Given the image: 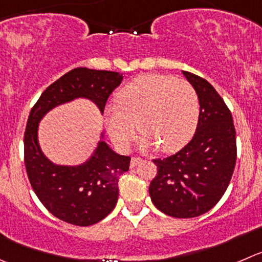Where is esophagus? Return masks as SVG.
Here are the masks:
<instances>
[{
	"label": "esophagus",
	"instance_id": "1",
	"mask_svg": "<svg viewBox=\"0 0 262 262\" xmlns=\"http://www.w3.org/2000/svg\"><path fill=\"white\" fill-rule=\"evenodd\" d=\"M141 161H142V159H139V157H132V160H130V167L137 166V165H138Z\"/></svg>",
	"mask_w": 262,
	"mask_h": 262
}]
</instances>
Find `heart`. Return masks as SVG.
<instances>
[{
  "label": "heart",
  "instance_id": "b5f03b06",
  "mask_svg": "<svg viewBox=\"0 0 262 262\" xmlns=\"http://www.w3.org/2000/svg\"><path fill=\"white\" fill-rule=\"evenodd\" d=\"M119 105L105 108L111 141L126 151L136 138L137 125L143 148L156 144L164 152L182 148L192 137L200 114L197 92L189 82L169 75L144 74L119 92Z\"/></svg>",
  "mask_w": 262,
  "mask_h": 262
}]
</instances>
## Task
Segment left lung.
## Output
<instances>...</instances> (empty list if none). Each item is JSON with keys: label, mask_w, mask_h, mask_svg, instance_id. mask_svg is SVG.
I'll use <instances>...</instances> for the list:
<instances>
[{"label": "left lung", "mask_w": 262, "mask_h": 262, "mask_svg": "<svg viewBox=\"0 0 262 262\" xmlns=\"http://www.w3.org/2000/svg\"><path fill=\"white\" fill-rule=\"evenodd\" d=\"M197 92L200 116L189 143L166 159H156L157 175L148 192L155 206L179 219L211 210L227 190L237 160L232 114L204 78L182 72Z\"/></svg>", "instance_id": "8db88e82"}]
</instances>
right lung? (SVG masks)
I'll return each mask as SVG.
<instances>
[{
	"label": "right lung",
	"instance_id": "1",
	"mask_svg": "<svg viewBox=\"0 0 262 262\" xmlns=\"http://www.w3.org/2000/svg\"><path fill=\"white\" fill-rule=\"evenodd\" d=\"M123 80V74L77 68L50 85L33 106L24 134L27 174L43 206L57 219L88 227L105 219L118 202V182L129 170L130 157L116 154L101 133L92 156L80 165H58L39 146L38 126L52 108L77 98L95 103L101 114L106 101Z\"/></svg>",
	"mask_w": 262,
	"mask_h": 262
}]
</instances>
